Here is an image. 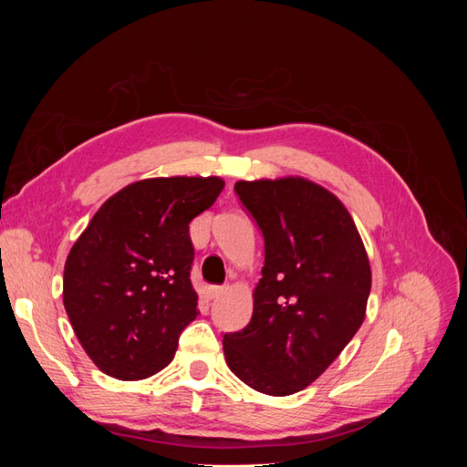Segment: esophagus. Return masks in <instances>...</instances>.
Listing matches in <instances>:
<instances>
[{
    "label": "esophagus",
    "mask_w": 467,
    "mask_h": 467,
    "mask_svg": "<svg viewBox=\"0 0 467 467\" xmlns=\"http://www.w3.org/2000/svg\"><path fill=\"white\" fill-rule=\"evenodd\" d=\"M225 290H228V286H212V288H210V298H212V300L220 298L222 294H225Z\"/></svg>",
    "instance_id": "34e87169"
}]
</instances>
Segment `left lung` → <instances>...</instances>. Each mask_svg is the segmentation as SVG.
Instances as JSON below:
<instances>
[{"instance_id":"1","label":"left lung","mask_w":467,"mask_h":467,"mask_svg":"<svg viewBox=\"0 0 467 467\" xmlns=\"http://www.w3.org/2000/svg\"><path fill=\"white\" fill-rule=\"evenodd\" d=\"M265 239L263 278L245 329L223 335L230 370L253 389L290 395L316 381L357 335L372 273L355 222L302 177L237 181Z\"/></svg>"}]
</instances>
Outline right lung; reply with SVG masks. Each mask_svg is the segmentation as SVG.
Instances as JSON below:
<instances>
[{"mask_svg": "<svg viewBox=\"0 0 467 467\" xmlns=\"http://www.w3.org/2000/svg\"><path fill=\"white\" fill-rule=\"evenodd\" d=\"M220 177H158L97 210L64 266V307L97 368L144 379L173 360L196 319L189 223L216 202Z\"/></svg>", "mask_w": 467, "mask_h": 467, "instance_id": "obj_1", "label": "right lung"}]
</instances>
